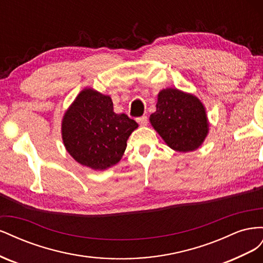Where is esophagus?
I'll use <instances>...</instances> for the list:
<instances>
[{
	"label": "esophagus",
	"mask_w": 263,
	"mask_h": 263,
	"mask_svg": "<svg viewBox=\"0 0 263 263\" xmlns=\"http://www.w3.org/2000/svg\"><path fill=\"white\" fill-rule=\"evenodd\" d=\"M137 122L140 126H146L148 124V117L146 115H142L140 117H137Z\"/></svg>",
	"instance_id": "esophagus-1"
}]
</instances>
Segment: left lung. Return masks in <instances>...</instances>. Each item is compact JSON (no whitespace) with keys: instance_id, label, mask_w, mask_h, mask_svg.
Wrapping results in <instances>:
<instances>
[{"instance_id":"1","label":"left lung","mask_w":263,"mask_h":263,"mask_svg":"<svg viewBox=\"0 0 263 263\" xmlns=\"http://www.w3.org/2000/svg\"><path fill=\"white\" fill-rule=\"evenodd\" d=\"M150 123L166 145L181 153L200 147L209 133L208 117L200 100L177 89L159 93Z\"/></svg>"}]
</instances>
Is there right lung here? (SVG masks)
<instances>
[{
    "label": "right lung",
    "instance_id": "1",
    "mask_svg": "<svg viewBox=\"0 0 263 263\" xmlns=\"http://www.w3.org/2000/svg\"><path fill=\"white\" fill-rule=\"evenodd\" d=\"M138 124L116 114L107 95L85 89L62 121V139L68 153L82 165L104 170L121 160L126 141Z\"/></svg>",
    "mask_w": 263,
    "mask_h": 263
}]
</instances>
